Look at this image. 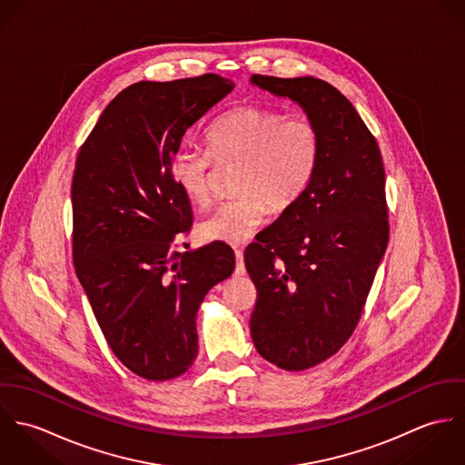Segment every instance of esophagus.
Masks as SVG:
<instances>
[{
	"label": "esophagus",
	"mask_w": 465,
	"mask_h": 465,
	"mask_svg": "<svg viewBox=\"0 0 465 465\" xmlns=\"http://www.w3.org/2000/svg\"><path fill=\"white\" fill-rule=\"evenodd\" d=\"M234 256H236V270H234V273H236V275H245V265H243V251L236 249V251H234Z\"/></svg>",
	"instance_id": "obj_1"
}]
</instances>
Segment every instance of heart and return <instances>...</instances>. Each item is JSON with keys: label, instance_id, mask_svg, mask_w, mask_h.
I'll use <instances>...</instances> for the list:
<instances>
[{"label": "heart", "instance_id": "obj_1", "mask_svg": "<svg viewBox=\"0 0 465 465\" xmlns=\"http://www.w3.org/2000/svg\"><path fill=\"white\" fill-rule=\"evenodd\" d=\"M207 146L209 152L181 148L173 157L172 177L184 199L205 205L216 163L238 164V197L200 222L199 234L207 242L240 245L265 223L268 207L284 213L302 199L319 166L321 134L304 116L240 105L211 125Z\"/></svg>", "mask_w": 465, "mask_h": 465}]
</instances>
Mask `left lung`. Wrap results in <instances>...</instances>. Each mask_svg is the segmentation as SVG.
Masks as SVG:
<instances>
[{
  "instance_id": "obj_1",
  "label": "left lung",
  "mask_w": 465,
  "mask_h": 465,
  "mask_svg": "<svg viewBox=\"0 0 465 465\" xmlns=\"http://www.w3.org/2000/svg\"><path fill=\"white\" fill-rule=\"evenodd\" d=\"M251 82L299 104L321 134L310 188L245 251L258 290V352L279 369L306 371L338 352L361 317L389 243L385 168L374 135L331 84L265 74Z\"/></svg>"
}]
</instances>
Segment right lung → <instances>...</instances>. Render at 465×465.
<instances>
[{
	"instance_id": "1",
	"label": "right lung",
	"mask_w": 465,
	"mask_h": 465,
	"mask_svg": "<svg viewBox=\"0 0 465 465\" xmlns=\"http://www.w3.org/2000/svg\"><path fill=\"white\" fill-rule=\"evenodd\" d=\"M232 89L214 73L133 84L105 107L76 157V277L116 358L148 381L193 365L200 304L234 272L227 243L175 251L193 213L172 177L186 131Z\"/></svg>"
}]
</instances>
